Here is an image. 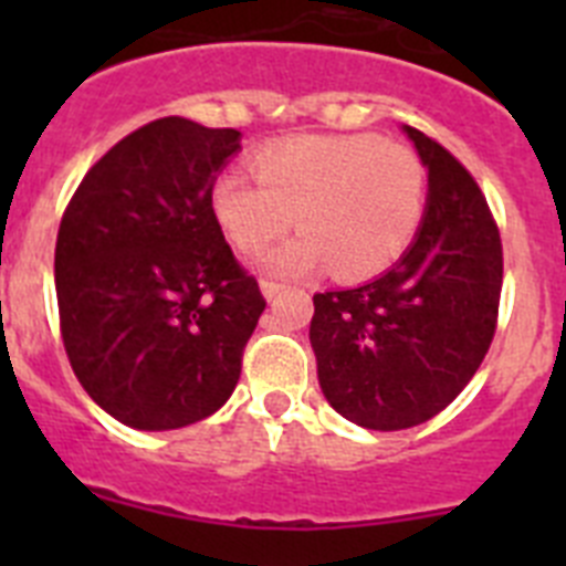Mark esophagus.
Segmentation results:
<instances>
[{
  "instance_id": "esophagus-1",
  "label": "esophagus",
  "mask_w": 566,
  "mask_h": 566,
  "mask_svg": "<svg viewBox=\"0 0 566 566\" xmlns=\"http://www.w3.org/2000/svg\"><path fill=\"white\" fill-rule=\"evenodd\" d=\"M260 289H263V294H266L269 300H274L280 292H283V289H286V283H280V280L263 277V280H260Z\"/></svg>"
}]
</instances>
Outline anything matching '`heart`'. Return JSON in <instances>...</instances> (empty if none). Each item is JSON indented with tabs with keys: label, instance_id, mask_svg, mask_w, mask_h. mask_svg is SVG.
<instances>
[{
	"label": "heart",
	"instance_id": "1",
	"mask_svg": "<svg viewBox=\"0 0 566 566\" xmlns=\"http://www.w3.org/2000/svg\"><path fill=\"white\" fill-rule=\"evenodd\" d=\"M254 178L227 169L212 184V212L240 252H258L297 218L306 234L272 249L274 274L326 269L368 280L413 247L428 212V167L402 142L377 133L297 135L252 158Z\"/></svg>",
	"mask_w": 566,
	"mask_h": 566
}]
</instances>
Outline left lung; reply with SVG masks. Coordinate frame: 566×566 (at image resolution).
Wrapping results in <instances>:
<instances>
[{
	"instance_id": "8db88e82",
	"label": "left lung",
	"mask_w": 566,
	"mask_h": 566,
	"mask_svg": "<svg viewBox=\"0 0 566 566\" xmlns=\"http://www.w3.org/2000/svg\"><path fill=\"white\" fill-rule=\"evenodd\" d=\"M428 167V212L397 266L357 289L314 294L308 337L337 413L402 431L444 411L479 371L499 326L502 238L473 175L405 127Z\"/></svg>"
}]
</instances>
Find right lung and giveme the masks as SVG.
I'll use <instances>...</instances> for the list:
<instances>
[{"label":"right lung","mask_w":566,"mask_h":566,"mask_svg":"<svg viewBox=\"0 0 566 566\" xmlns=\"http://www.w3.org/2000/svg\"><path fill=\"white\" fill-rule=\"evenodd\" d=\"M238 149V129L144 124L90 167L59 223L64 352L84 391L138 431L218 411L266 308L212 212Z\"/></svg>","instance_id":"add662e5"}]
</instances>
